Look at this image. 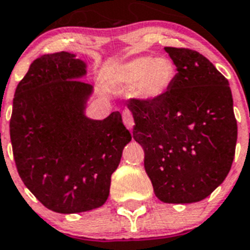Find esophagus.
<instances>
[{"mask_svg": "<svg viewBox=\"0 0 250 250\" xmlns=\"http://www.w3.org/2000/svg\"><path fill=\"white\" fill-rule=\"evenodd\" d=\"M122 118H123V122H125V127H127L128 129H132V128H133V125H134V121H133V116H132L131 110H128V109L123 110Z\"/></svg>", "mask_w": 250, "mask_h": 250, "instance_id": "esophagus-1", "label": "esophagus"}]
</instances>
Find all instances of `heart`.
<instances>
[{"instance_id":"b5f03b06","label":"heart","mask_w":250,"mask_h":250,"mask_svg":"<svg viewBox=\"0 0 250 250\" xmlns=\"http://www.w3.org/2000/svg\"><path fill=\"white\" fill-rule=\"evenodd\" d=\"M175 75L176 68L168 58L141 56L121 65L116 71V80L134 86L140 98L153 101L161 98L171 88Z\"/></svg>"}]
</instances>
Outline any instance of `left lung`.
<instances>
[{"label": "left lung", "instance_id": "8db88e82", "mask_svg": "<svg viewBox=\"0 0 250 250\" xmlns=\"http://www.w3.org/2000/svg\"><path fill=\"white\" fill-rule=\"evenodd\" d=\"M176 75L161 98L129 99L133 138L145 151V170L164 203L209 196L229 173L238 125L229 82L195 50L165 47Z\"/></svg>", "mask_w": 250, "mask_h": 250}]
</instances>
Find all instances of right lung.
I'll return each mask as SVG.
<instances>
[{"label": "right lung", "mask_w": 250, "mask_h": 250, "mask_svg": "<svg viewBox=\"0 0 250 250\" xmlns=\"http://www.w3.org/2000/svg\"><path fill=\"white\" fill-rule=\"evenodd\" d=\"M74 54L32 62L16 88L10 121L15 164L26 188L60 214L97 209L108 199L110 176L132 136L119 112L103 121L85 116L93 86Z\"/></svg>", "instance_id": "obj_1"}]
</instances>
